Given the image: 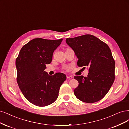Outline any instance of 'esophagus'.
Returning <instances> with one entry per match:
<instances>
[{
  "label": "esophagus",
  "instance_id": "34e87169",
  "mask_svg": "<svg viewBox=\"0 0 129 129\" xmlns=\"http://www.w3.org/2000/svg\"><path fill=\"white\" fill-rule=\"evenodd\" d=\"M66 77H67L68 79H71L72 78V77L71 76H66Z\"/></svg>",
  "mask_w": 129,
  "mask_h": 129
}]
</instances>
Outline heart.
Here are the masks:
<instances>
[{"label":"heart","mask_w":129,"mask_h":129,"mask_svg":"<svg viewBox=\"0 0 129 129\" xmlns=\"http://www.w3.org/2000/svg\"><path fill=\"white\" fill-rule=\"evenodd\" d=\"M67 49H66V50H67Z\"/></svg>","instance_id":"obj_1"}]
</instances>
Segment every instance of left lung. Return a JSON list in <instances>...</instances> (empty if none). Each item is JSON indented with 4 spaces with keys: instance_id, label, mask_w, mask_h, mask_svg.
<instances>
[{
    "instance_id": "1",
    "label": "left lung",
    "mask_w": 129,
    "mask_h": 129,
    "mask_svg": "<svg viewBox=\"0 0 129 129\" xmlns=\"http://www.w3.org/2000/svg\"><path fill=\"white\" fill-rule=\"evenodd\" d=\"M77 57L78 66L89 68L87 77L76 76L79 85L75 96L86 103L101 100L109 92L115 80V62L106 43L96 36L86 34L66 39Z\"/></svg>"
}]
</instances>
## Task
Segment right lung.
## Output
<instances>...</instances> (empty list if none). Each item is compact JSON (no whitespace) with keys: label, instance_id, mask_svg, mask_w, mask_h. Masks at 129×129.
<instances>
[{"label":"right lung","instance_id":"add662e5","mask_svg":"<svg viewBox=\"0 0 129 129\" xmlns=\"http://www.w3.org/2000/svg\"><path fill=\"white\" fill-rule=\"evenodd\" d=\"M63 39H34L21 49L15 61L16 80L24 96L33 105L48 106L58 97L60 87L66 79L58 72L49 76L44 70L51 63L53 53Z\"/></svg>","mask_w":129,"mask_h":129}]
</instances>
